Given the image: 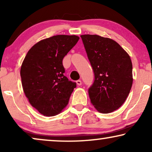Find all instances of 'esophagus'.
Listing matches in <instances>:
<instances>
[{"label": "esophagus", "instance_id": "34e87169", "mask_svg": "<svg viewBox=\"0 0 152 152\" xmlns=\"http://www.w3.org/2000/svg\"><path fill=\"white\" fill-rule=\"evenodd\" d=\"M76 83H77V84L78 85V86H81V85H82V81H81V80L76 81Z\"/></svg>", "mask_w": 152, "mask_h": 152}]
</instances>
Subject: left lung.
Here are the masks:
<instances>
[{"instance_id":"left-lung-1","label":"left lung","mask_w":152,"mask_h":152,"mask_svg":"<svg viewBox=\"0 0 152 152\" xmlns=\"http://www.w3.org/2000/svg\"><path fill=\"white\" fill-rule=\"evenodd\" d=\"M94 72L88 88L91 102L102 113L121 107L132 86V63L128 53L113 39L96 34L81 35Z\"/></svg>"}]
</instances>
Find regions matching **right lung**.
<instances>
[{
  "mask_svg": "<svg viewBox=\"0 0 152 152\" xmlns=\"http://www.w3.org/2000/svg\"><path fill=\"white\" fill-rule=\"evenodd\" d=\"M80 37L56 35L43 39L30 49L20 68L24 93L39 113L54 116L68 104L76 83L64 76V57Z\"/></svg>",
  "mask_w": 152,
  "mask_h": 152,
  "instance_id": "1",
  "label": "right lung"
}]
</instances>
